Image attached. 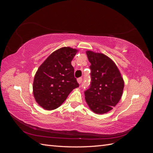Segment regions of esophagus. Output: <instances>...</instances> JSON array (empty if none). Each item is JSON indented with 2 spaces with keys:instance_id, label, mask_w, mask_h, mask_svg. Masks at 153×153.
Instances as JSON below:
<instances>
[{
  "instance_id": "1",
  "label": "esophagus",
  "mask_w": 153,
  "mask_h": 153,
  "mask_svg": "<svg viewBox=\"0 0 153 153\" xmlns=\"http://www.w3.org/2000/svg\"><path fill=\"white\" fill-rule=\"evenodd\" d=\"M82 80H83V78H82V77H79V78H78V79H77V82H78V84H81V83L82 82Z\"/></svg>"
}]
</instances>
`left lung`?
Returning <instances> with one entry per match:
<instances>
[{"instance_id": "8db88e82", "label": "left lung", "mask_w": 153, "mask_h": 153, "mask_svg": "<svg viewBox=\"0 0 153 153\" xmlns=\"http://www.w3.org/2000/svg\"><path fill=\"white\" fill-rule=\"evenodd\" d=\"M91 62V82L84 91L86 102L94 112L106 113L121 98L124 81L117 67L108 57L91 51L86 52Z\"/></svg>"}]
</instances>
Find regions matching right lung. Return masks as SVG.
Returning <instances> with one entry per match:
<instances>
[{
    "label": "right lung",
    "instance_id": "right-lung-1",
    "mask_svg": "<svg viewBox=\"0 0 153 153\" xmlns=\"http://www.w3.org/2000/svg\"><path fill=\"white\" fill-rule=\"evenodd\" d=\"M76 52L69 47L55 51L37 71L33 94L37 103L43 108L50 110L58 108L73 89L79 87L71 65Z\"/></svg>",
    "mask_w": 153,
    "mask_h": 153
}]
</instances>
